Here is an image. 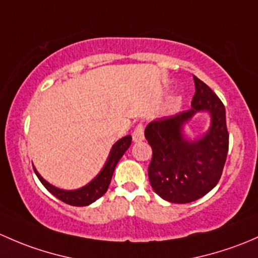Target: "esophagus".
<instances>
[{
    "label": "esophagus",
    "instance_id": "esophagus-1",
    "mask_svg": "<svg viewBox=\"0 0 258 258\" xmlns=\"http://www.w3.org/2000/svg\"><path fill=\"white\" fill-rule=\"evenodd\" d=\"M132 135H133V140H134L135 143L144 140V125H143V124H138L137 128L134 129V132H133Z\"/></svg>",
    "mask_w": 258,
    "mask_h": 258
}]
</instances>
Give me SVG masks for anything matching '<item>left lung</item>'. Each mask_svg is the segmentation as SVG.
Masks as SVG:
<instances>
[{
    "label": "left lung",
    "mask_w": 258,
    "mask_h": 258,
    "mask_svg": "<svg viewBox=\"0 0 258 258\" xmlns=\"http://www.w3.org/2000/svg\"><path fill=\"white\" fill-rule=\"evenodd\" d=\"M195 94L188 110L156 119L145 128L153 149L148 175L151 187L164 200L187 204L217 185L228 151L226 111L220 98L194 76ZM208 110L212 125L198 141L183 137V125L198 111Z\"/></svg>",
    "instance_id": "obj_1"
}]
</instances>
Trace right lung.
Returning a JSON list of instances; mask_svg holds the SVG:
<instances>
[{
	"label": "right lung",
	"mask_w": 258,
	"mask_h": 258,
	"mask_svg": "<svg viewBox=\"0 0 258 258\" xmlns=\"http://www.w3.org/2000/svg\"><path fill=\"white\" fill-rule=\"evenodd\" d=\"M130 144H132V137H130V135H126V137L118 140V142L113 145V148H111L109 158H108L107 163H105L102 171H100L89 184L78 188V190H62V188L53 186V185L47 182L46 180L38 174L36 168L33 169L37 177L39 179V181L43 184V186L46 187L52 195H54L55 198L59 199L60 201H63V203L72 206H88L92 203H94L95 200L102 198V196L107 192L110 184L111 176H113L114 169H115L116 164L120 160L121 156L124 155V153L128 150Z\"/></svg>",
	"instance_id": "add662e5"
}]
</instances>
